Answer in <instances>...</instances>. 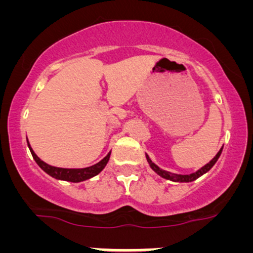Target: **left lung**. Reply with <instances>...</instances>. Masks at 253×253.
<instances>
[{
  "mask_svg": "<svg viewBox=\"0 0 253 253\" xmlns=\"http://www.w3.org/2000/svg\"><path fill=\"white\" fill-rule=\"evenodd\" d=\"M221 150H223V148H221V149L219 150L218 153H216V155H215V157H214L213 159H211V162L208 163V164H206L205 167H203V168H201V169H200V170H197V171H196V172H192V174H188V175H178V174H172V172H170V171H167V170H163V169H160V168L158 167V165H155L154 163H153L152 160H150V158L148 157L147 154H145V158H147V162H148V164H149V167L152 168V169L154 170V171L157 172L158 175H159V176H162L163 178H167V180L174 181V182H192V181H195L196 178L201 177V176H202L203 174H206V172H208L209 170H211V168H213V165L215 164V163H216V160H218V159H219V157H220V154H221Z\"/></svg>",
  "mask_w": 253,
  "mask_h": 253,
  "instance_id": "1",
  "label": "left lung"
}]
</instances>
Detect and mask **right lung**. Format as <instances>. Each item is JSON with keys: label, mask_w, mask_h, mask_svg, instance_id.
<instances>
[{"label": "right lung", "mask_w": 253, "mask_h": 253, "mask_svg": "<svg viewBox=\"0 0 253 253\" xmlns=\"http://www.w3.org/2000/svg\"><path fill=\"white\" fill-rule=\"evenodd\" d=\"M28 142V138H27ZM28 147H29L30 153H32L33 158L37 162V164L44 170L46 174H48L52 177L57 178V180H63V181H70V182H82V181H85L88 178L94 177L106 167L109 159H110L111 152H109V154L106 155L104 159H101L100 162L96 163L95 165H91L89 168H83V169H65V168H56L52 165H48L45 162H42L39 157L34 153V150L30 147L29 142H28Z\"/></svg>", "instance_id": "right-lung-1"}]
</instances>
